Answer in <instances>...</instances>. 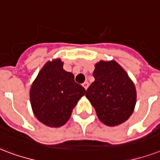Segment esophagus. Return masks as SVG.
<instances>
[{"label":"esophagus","instance_id":"obj_1","mask_svg":"<svg viewBox=\"0 0 160 160\" xmlns=\"http://www.w3.org/2000/svg\"><path fill=\"white\" fill-rule=\"evenodd\" d=\"M83 87H84V88L85 89V90H86V89L88 88V86H89V82L88 81H85V82H84L83 83Z\"/></svg>","mask_w":160,"mask_h":160}]
</instances>
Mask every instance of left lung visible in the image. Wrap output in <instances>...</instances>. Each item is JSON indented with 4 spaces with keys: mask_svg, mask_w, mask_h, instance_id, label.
Segmentation results:
<instances>
[{
    "mask_svg": "<svg viewBox=\"0 0 160 160\" xmlns=\"http://www.w3.org/2000/svg\"><path fill=\"white\" fill-rule=\"evenodd\" d=\"M95 81L85 96L96 109L100 121L117 126L129 118L136 104V90L128 75L116 61H100L95 65Z\"/></svg>",
    "mask_w": 160,
    "mask_h": 160,
    "instance_id": "8db88e82",
    "label": "left lung"
}]
</instances>
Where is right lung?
I'll return each instance as SVG.
<instances>
[{
	"instance_id": "right-lung-1",
	"label": "right lung",
	"mask_w": 160,
	"mask_h": 160,
	"mask_svg": "<svg viewBox=\"0 0 160 160\" xmlns=\"http://www.w3.org/2000/svg\"><path fill=\"white\" fill-rule=\"evenodd\" d=\"M85 94V88L75 82L72 73L63 69L59 58L48 61L32 85V108L41 122L58 128L69 120L73 108Z\"/></svg>"
}]
</instances>
